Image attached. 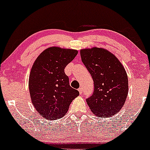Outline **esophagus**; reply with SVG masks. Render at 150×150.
<instances>
[{
    "mask_svg": "<svg viewBox=\"0 0 150 150\" xmlns=\"http://www.w3.org/2000/svg\"><path fill=\"white\" fill-rule=\"evenodd\" d=\"M79 93H80V94L83 93V90H82V88H79Z\"/></svg>",
    "mask_w": 150,
    "mask_h": 150,
    "instance_id": "34e87169",
    "label": "esophagus"
}]
</instances>
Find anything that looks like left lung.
I'll use <instances>...</instances> for the list:
<instances>
[{"label":"left lung","instance_id":"left-lung-1","mask_svg":"<svg viewBox=\"0 0 150 150\" xmlns=\"http://www.w3.org/2000/svg\"><path fill=\"white\" fill-rule=\"evenodd\" d=\"M80 54L93 80V93L86 99L91 110L97 117L115 115L124 105L128 94V79L125 68L118 59L105 49H83Z\"/></svg>","mask_w":150,"mask_h":150}]
</instances>
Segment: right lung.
Masks as SVG:
<instances>
[{
  "mask_svg": "<svg viewBox=\"0 0 150 150\" xmlns=\"http://www.w3.org/2000/svg\"><path fill=\"white\" fill-rule=\"evenodd\" d=\"M78 51L58 47H49L36 59L29 76L32 103L39 114L47 120L63 117L79 92L71 88L64 68Z\"/></svg>",
  "mask_w": 150,
  "mask_h": 150,
  "instance_id": "obj_1",
  "label": "right lung"
}]
</instances>
